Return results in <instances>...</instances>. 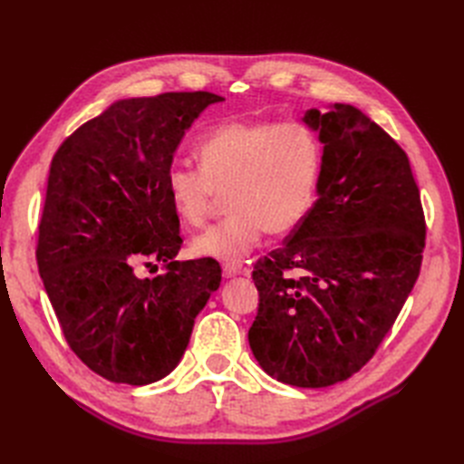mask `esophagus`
I'll list each match as a JSON object with an SVG mask.
<instances>
[{"label":"esophagus","instance_id":"esophagus-1","mask_svg":"<svg viewBox=\"0 0 464 464\" xmlns=\"http://www.w3.org/2000/svg\"><path fill=\"white\" fill-rule=\"evenodd\" d=\"M240 275H247V269H244V266H236V265H224L222 266V276L224 278H234V276H240Z\"/></svg>","mask_w":464,"mask_h":464}]
</instances>
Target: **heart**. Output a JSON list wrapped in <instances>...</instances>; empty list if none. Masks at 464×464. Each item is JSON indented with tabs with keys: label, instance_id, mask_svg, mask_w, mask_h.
<instances>
[{
	"label": "heart",
	"instance_id": "heart-1",
	"mask_svg": "<svg viewBox=\"0 0 464 464\" xmlns=\"http://www.w3.org/2000/svg\"><path fill=\"white\" fill-rule=\"evenodd\" d=\"M198 159L199 168L172 166L164 188L188 228H199L228 193L232 215L193 242L203 257L240 263L266 232L296 230L315 205L323 147L302 121H224L205 135Z\"/></svg>",
	"mask_w": 464,
	"mask_h": 464
}]
</instances>
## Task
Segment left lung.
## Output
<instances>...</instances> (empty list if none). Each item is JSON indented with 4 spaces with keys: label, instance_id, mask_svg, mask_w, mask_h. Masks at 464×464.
Wrapping results in <instances>:
<instances>
[{
    "label": "left lung",
    "instance_id": "8db88e82",
    "mask_svg": "<svg viewBox=\"0 0 464 464\" xmlns=\"http://www.w3.org/2000/svg\"><path fill=\"white\" fill-rule=\"evenodd\" d=\"M302 120L323 143L317 201L256 265L247 339L276 382L319 389L366 366L391 331L420 275L426 224L409 157L375 121L350 104Z\"/></svg>",
    "mask_w": 464,
    "mask_h": 464
}]
</instances>
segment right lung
I'll list each match as a JSON object with an SVG mask.
<instances>
[{
  "label": "right lung",
  "instance_id": "add662e5",
  "mask_svg": "<svg viewBox=\"0 0 464 464\" xmlns=\"http://www.w3.org/2000/svg\"><path fill=\"white\" fill-rule=\"evenodd\" d=\"M222 101L205 91L123 98L53 154L38 273L67 344L108 382L149 385L170 373L220 286L218 263L174 259L179 220L164 179L191 123ZM157 260L162 276L134 275Z\"/></svg>",
  "mask_w": 464,
  "mask_h": 464
}]
</instances>
